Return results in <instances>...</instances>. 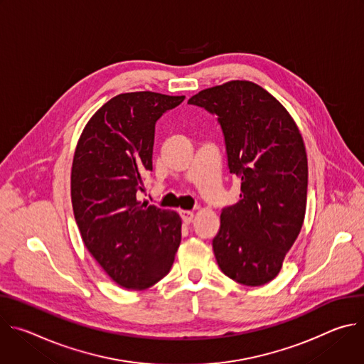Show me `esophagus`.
<instances>
[{"mask_svg":"<svg viewBox=\"0 0 364 364\" xmlns=\"http://www.w3.org/2000/svg\"><path fill=\"white\" fill-rule=\"evenodd\" d=\"M180 216H181V219H183V222H184L186 225H190V223L193 222L194 213H193V212H188V210H181V212H180Z\"/></svg>","mask_w":364,"mask_h":364,"instance_id":"esophagus-1","label":"esophagus"}]
</instances>
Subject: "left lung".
Here are the masks:
<instances>
[{
    "mask_svg": "<svg viewBox=\"0 0 364 364\" xmlns=\"http://www.w3.org/2000/svg\"><path fill=\"white\" fill-rule=\"evenodd\" d=\"M218 117L240 200L226 205L213 252L230 279L261 287L281 271L304 223L308 164L291 115L264 87L232 80L188 99Z\"/></svg>",
    "mask_w": 364,
    "mask_h": 364,
    "instance_id": "1",
    "label": "left lung"
}]
</instances>
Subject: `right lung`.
Here are the masks:
<instances>
[{"instance_id": "add662e5", "label": "right lung", "mask_w": 364, "mask_h": 364, "mask_svg": "<svg viewBox=\"0 0 364 364\" xmlns=\"http://www.w3.org/2000/svg\"><path fill=\"white\" fill-rule=\"evenodd\" d=\"M184 96L122 93L87 122L72 166V204L82 239L118 285L145 289L171 269L181 242L176 212L136 200L152 171L155 124Z\"/></svg>"}]
</instances>
